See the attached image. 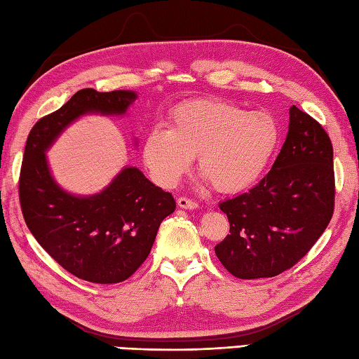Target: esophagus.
Instances as JSON below:
<instances>
[{
    "instance_id": "34e87169",
    "label": "esophagus",
    "mask_w": 359,
    "mask_h": 359,
    "mask_svg": "<svg viewBox=\"0 0 359 359\" xmlns=\"http://www.w3.org/2000/svg\"><path fill=\"white\" fill-rule=\"evenodd\" d=\"M177 205L184 210H196L197 207H199V203L191 201V199H187V197H179Z\"/></svg>"
}]
</instances>
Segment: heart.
I'll return each mask as SVG.
<instances>
[{
	"label": "heart",
	"instance_id": "b5f03b06",
	"mask_svg": "<svg viewBox=\"0 0 359 359\" xmlns=\"http://www.w3.org/2000/svg\"><path fill=\"white\" fill-rule=\"evenodd\" d=\"M279 143L280 126L269 111L208 98L179 104L170 128H151L143 160L156 182L174 187L197 156L203 179L217 191L239 193L269 170Z\"/></svg>",
	"mask_w": 359,
	"mask_h": 359
}]
</instances>
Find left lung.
Listing matches in <instances>:
<instances>
[{"label": "left lung", "instance_id": "obj_1", "mask_svg": "<svg viewBox=\"0 0 359 359\" xmlns=\"http://www.w3.org/2000/svg\"><path fill=\"white\" fill-rule=\"evenodd\" d=\"M333 205L330 137L292 106L285 142L270 172L250 191L219 203L230 234L215 247L216 256L239 279L278 276L315 245Z\"/></svg>", "mask_w": 359, "mask_h": 359}]
</instances>
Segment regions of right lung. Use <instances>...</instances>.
Segmentation results:
<instances>
[{
    "mask_svg": "<svg viewBox=\"0 0 359 359\" xmlns=\"http://www.w3.org/2000/svg\"><path fill=\"white\" fill-rule=\"evenodd\" d=\"M135 100L134 90H79L36 121L22 157L20 202L30 233L65 270L95 284H117L135 273L175 201L135 166H125L100 193L72 194L53 179L46 152L75 120L121 117Z\"/></svg>",
    "mask_w": 359,
    "mask_h": 359,
    "instance_id": "obj_1",
    "label": "right lung"
}]
</instances>
